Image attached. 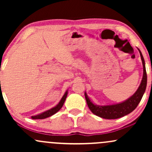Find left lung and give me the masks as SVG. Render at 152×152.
<instances>
[{"mask_svg": "<svg viewBox=\"0 0 152 152\" xmlns=\"http://www.w3.org/2000/svg\"><path fill=\"white\" fill-rule=\"evenodd\" d=\"M139 53H140L141 58L142 61L143 69H144V74H143V78L141 82V84L137 91L134 93L132 96L127 99L125 102L120 103L117 104H113V105L108 106H97L94 104L93 103L88 99V96L85 92V98H86L87 105H88L89 109L91 112L96 116L106 119H115V118H121L126 115L130 114L137 107L138 104H139L140 101L145 92L146 83H147V76H146V71L145 68V62L143 58L142 52L139 49Z\"/></svg>", "mask_w": 152, "mask_h": 152, "instance_id": "1", "label": "left lung"}]
</instances>
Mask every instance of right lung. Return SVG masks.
I'll list each match as a JSON object with an SVG mask.
<instances>
[{
    "mask_svg": "<svg viewBox=\"0 0 152 152\" xmlns=\"http://www.w3.org/2000/svg\"><path fill=\"white\" fill-rule=\"evenodd\" d=\"M67 94H68V91H66L65 94L64 95V96L62 97L61 100L60 102L58 103V105L56 106L55 107L52 108L51 109L48 110V111H45V112H43L41 114L36 115V116H33L31 118H32L33 119H43V118H46L47 117H49V116H52V115L55 114L56 113L58 112L59 110H60L62 108V106H63V105H64V102H65L66 96H67Z\"/></svg>",
    "mask_w": 152,
    "mask_h": 152,
    "instance_id": "add662e5",
    "label": "right lung"
}]
</instances>
